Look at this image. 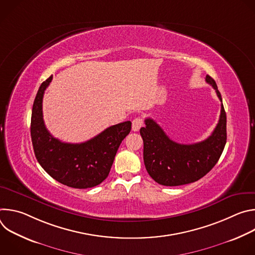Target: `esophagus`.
<instances>
[{
	"label": "esophagus",
	"instance_id": "1",
	"mask_svg": "<svg viewBox=\"0 0 255 255\" xmlns=\"http://www.w3.org/2000/svg\"><path fill=\"white\" fill-rule=\"evenodd\" d=\"M143 126V119L140 117L135 118L132 121V130L133 131H139V129Z\"/></svg>",
	"mask_w": 255,
	"mask_h": 255
}]
</instances>
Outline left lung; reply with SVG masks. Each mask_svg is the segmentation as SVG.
Masks as SVG:
<instances>
[{
    "instance_id": "obj_1",
    "label": "left lung",
    "mask_w": 255,
    "mask_h": 255,
    "mask_svg": "<svg viewBox=\"0 0 255 255\" xmlns=\"http://www.w3.org/2000/svg\"><path fill=\"white\" fill-rule=\"evenodd\" d=\"M222 102L216 82L206 77ZM143 139V159L149 175L162 186L175 187L194 183L206 175L219 160L227 139L226 113L221 114L216 128L205 140L194 144H180L171 140L151 118L145 119L140 129Z\"/></svg>"
}]
</instances>
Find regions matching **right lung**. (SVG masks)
Masks as SVG:
<instances>
[{
	"label": "right lung",
	"instance_id": "add662e5",
	"mask_svg": "<svg viewBox=\"0 0 255 255\" xmlns=\"http://www.w3.org/2000/svg\"><path fill=\"white\" fill-rule=\"evenodd\" d=\"M52 76L43 82L35 97L31 116V139L42 168L60 184L75 189L100 185L112 167L122 140L131 130L126 121L107 128L83 143H65L54 138L43 121L42 100Z\"/></svg>",
	"mask_w": 255,
	"mask_h": 255
}]
</instances>
